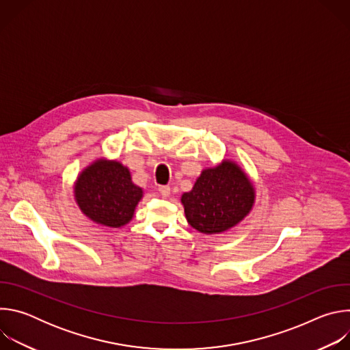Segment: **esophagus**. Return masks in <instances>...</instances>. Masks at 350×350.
<instances>
[{"instance_id":"34e87169","label":"esophagus","mask_w":350,"mask_h":350,"mask_svg":"<svg viewBox=\"0 0 350 350\" xmlns=\"http://www.w3.org/2000/svg\"><path fill=\"white\" fill-rule=\"evenodd\" d=\"M159 192H161V195H162L163 198H167V196L170 195V187H167V185H161V187H159Z\"/></svg>"}]
</instances>
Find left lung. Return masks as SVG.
<instances>
[{
  "label": "left lung",
  "instance_id": "left-lung-1",
  "mask_svg": "<svg viewBox=\"0 0 350 350\" xmlns=\"http://www.w3.org/2000/svg\"><path fill=\"white\" fill-rule=\"evenodd\" d=\"M255 187L232 161L224 159L204 169L191 191L181 195L188 224L211 235L224 232L242 221L255 204Z\"/></svg>",
  "mask_w": 350,
  "mask_h": 350
}]
</instances>
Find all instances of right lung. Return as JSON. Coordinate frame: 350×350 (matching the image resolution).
Here are the masks:
<instances>
[{"label": "right lung", "mask_w": 350, "mask_h": 350, "mask_svg": "<svg viewBox=\"0 0 350 350\" xmlns=\"http://www.w3.org/2000/svg\"><path fill=\"white\" fill-rule=\"evenodd\" d=\"M75 201L94 223L119 228L130 223L144 191L131 180L130 170L118 161L96 159L77 176Z\"/></svg>", "instance_id": "obj_1"}]
</instances>
